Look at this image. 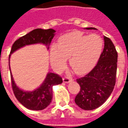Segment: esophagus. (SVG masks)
Wrapping results in <instances>:
<instances>
[{
  "mask_svg": "<svg viewBox=\"0 0 128 128\" xmlns=\"http://www.w3.org/2000/svg\"><path fill=\"white\" fill-rule=\"evenodd\" d=\"M72 80H73L72 78H69V77H66V76H65L63 78V82H64V83H69L70 82H72Z\"/></svg>",
  "mask_w": 128,
  "mask_h": 128,
  "instance_id": "34e87169",
  "label": "esophagus"
}]
</instances>
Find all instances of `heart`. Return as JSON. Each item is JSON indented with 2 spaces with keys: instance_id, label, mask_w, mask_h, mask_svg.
I'll return each instance as SVG.
<instances>
[{
  "instance_id": "b5f03b06",
  "label": "heart",
  "mask_w": 128,
  "mask_h": 128,
  "mask_svg": "<svg viewBox=\"0 0 128 128\" xmlns=\"http://www.w3.org/2000/svg\"><path fill=\"white\" fill-rule=\"evenodd\" d=\"M104 40L96 34L84 35L80 32H72L62 36L58 44L51 46L50 62L60 69L68 57L70 66L78 74L86 73L94 66L104 48Z\"/></svg>"
}]
</instances>
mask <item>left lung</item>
Returning <instances> with one entry per match:
<instances>
[{"mask_svg":"<svg viewBox=\"0 0 128 128\" xmlns=\"http://www.w3.org/2000/svg\"><path fill=\"white\" fill-rule=\"evenodd\" d=\"M86 29H94L88 27ZM104 48L94 68L83 78L77 80L80 90L75 102L85 110L101 106L112 93L116 83L118 54L110 38L104 37Z\"/></svg>","mask_w":128,"mask_h":128,"instance_id":"obj_1","label":"left lung"}]
</instances>
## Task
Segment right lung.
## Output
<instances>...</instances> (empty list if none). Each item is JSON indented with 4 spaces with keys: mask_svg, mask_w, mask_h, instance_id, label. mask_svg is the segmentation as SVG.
<instances>
[{
    "mask_svg": "<svg viewBox=\"0 0 128 128\" xmlns=\"http://www.w3.org/2000/svg\"><path fill=\"white\" fill-rule=\"evenodd\" d=\"M55 33L56 31L52 29H34L29 34L16 40L11 49L9 60L11 54L26 45L40 43L47 46L48 49V46L55 36ZM10 70H11L10 66ZM10 73L12 89L15 96L21 104L29 110H42L46 108L50 104L53 98V86L62 83V79L60 76L53 72H48L40 87L33 91H24L16 86L12 72Z\"/></svg>",
    "mask_w": 128,
    "mask_h": 128,
    "instance_id": "obj_1",
    "label": "right lung"
}]
</instances>
